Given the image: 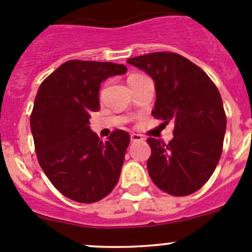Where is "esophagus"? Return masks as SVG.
I'll list each match as a JSON object with an SVG mask.
<instances>
[{
    "mask_svg": "<svg viewBox=\"0 0 252 252\" xmlns=\"http://www.w3.org/2000/svg\"><path fill=\"white\" fill-rule=\"evenodd\" d=\"M130 139H131V141H133V142L142 141V140H144V136L140 135V134H131Z\"/></svg>",
    "mask_w": 252,
    "mask_h": 252,
    "instance_id": "esophagus-1",
    "label": "esophagus"
}]
</instances>
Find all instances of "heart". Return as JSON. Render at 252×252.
<instances>
[{
    "label": "heart",
    "instance_id": "1",
    "mask_svg": "<svg viewBox=\"0 0 252 252\" xmlns=\"http://www.w3.org/2000/svg\"><path fill=\"white\" fill-rule=\"evenodd\" d=\"M134 77H139V75H130V77H129V78H134ZM128 78V79H129Z\"/></svg>",
    "mask_w": 252,
    "mask_h": 252
}]
</instances>
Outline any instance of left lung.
Instances as JSON below:
<instances>
[{"mask_svg": "<svg viewBox=\"0 0 252 252\" xmlns=\"http://www.w3.org/2000/svg\"><path fill=\"white\" fill-rule=\"evenodd\" d=\"M126 63L154 79L152 116L174 123L173 139H147L150 178L162 191L187 196L201 189L222 155L227 117L217 86L204 70L173 52H154Z\"/></svg>", "mask_w": 252, "mask_h": 252, "instance_id": "8db88e82", "label": "left lung"}]
</instances>
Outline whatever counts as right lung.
Returning a JSON list of instances; mask_svg holds the SVG:
<instances>
[{
  "mask_svg": "<svg viewBox=\"0 0 252 252\" xmlns=\"http://www.w3.org/2000/svg\"><path fill=\"white\" fill-rule=\"evenodd\" d=\"M124 73L123 64L72 60L36 94L30 128L37 159L53 187L73 201H100L118 183L130 136L117 129L103 142L89 119L100 110L101 83Z\"/></svg>",
  "mask_w": 252,
  "mask_h": 252,
  "instance_id": "add662e5",
  "label": "right lung"
}]
</instances>
